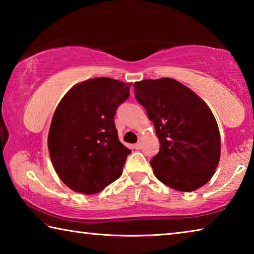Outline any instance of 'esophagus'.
<instances>
[{
  "instance_id": "34e87169",
  "label": "esophagus",
  "mask_w": 254,
  "mask_h": 254,
  "mask_svg": "<svg viewBox=\"0 0 254 254\" xmlns=\"http://www.w3.org/2000/svg\"><path fill=\"white\" fill-rule=\"evenodd\" d=\"M141 148H142V142H141V141H139V142H136V143L134 144V149L140 150Z\"/></svg>"
}]
</instances>
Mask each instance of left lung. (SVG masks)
<instances>
[{"label": "left lung", "instance_id": "8db88e82", "mask_svg": "<svg viewBox=\"0 0 254 254\" xmlns=\"http://www.w3.org/2000/svg\"><path fill=\"white\" fill-rule=\"evenodd\" d=\"M136 101L153 122L160 149L150 161L161 183L192 191L213 177L220 161L221 136L212 111L173 78L134 83Z\"/></svg>", "mask_w": 254, "mask_h": 254}]
</instances>
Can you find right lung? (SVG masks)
Listing matches in <instances>:
<instances>
[{"mask_svg": "<svg viewBox=\"0 0 254 254\" xmlns=\"http://www.w3.org/2000/svg\"><path fill=\"white\" fill-rule=\"evenodd\" d=\"M130 86L107 77L85 80L56 109L49 153L56 173L72 190L95 194L122 175L131 150L120 142L114 115L130 96Z\"/></svg>", "mask_w": 254, "mask_h": 254, "instance_id": "obj_1", "label": "right lung"}]
</instances>
